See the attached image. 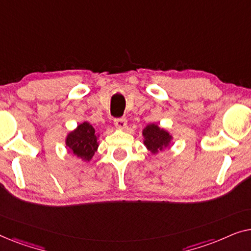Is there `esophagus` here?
Wrapping results in <instances>:
<instances>
[{"label": "esophagus", "instance_id": "obj_1", "mask_svg": "<svg viewBox=\"0 0 251 251\" xmlns=\"http://www.w3.org/2000/svg\"><path fill=\"white\" fill-rule=\"evenodd\" d=\"M114 126L120 130H123L126 126V119H115Z\"/></svg>", "mask_w": 251, "mask_h": 251}]
</instances>
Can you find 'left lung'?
I'll return each mask as SVG.
<instances>
[{"label": "left lung", "instance_id": "obj_1", "mask_svg": "<svg viewBox=\"0 0 251 251\" xmlns=\"http://www.w3.org/2000/svg\"><path fill=\"white\" fill-rule=\"evenodd\" d=\"M143 143L147 151L152 154L167 150L170 147L174 137L167 129L161 128L157 123H150L143 129Z\"/></svg>", "mask_w": 251, "mask_h": 251}]
</instances>
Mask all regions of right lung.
Masks as SVG:
<instances>
[{"label": "right lung", "instance_id": "add662e5", "mask_svg": "<svg viewBox=\"0 0 251 251\" xmlns=\"http://www.w3.org/2000/svg\"><path fill=\"white\" fill-rule=\"evenodd\" d=\"M99 137L100 135L95 132L94 126L90 123L87 121L82 122L74 130L68 132L65 138L67 152L84 162H89L97 152Z\"/></svg>", "mask_w": 251, "mask_h": 251}]
</instances>
